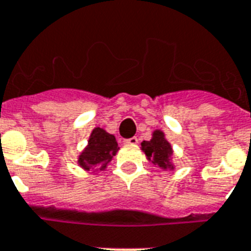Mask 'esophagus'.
<instances>
[{
	"instance_id": "1",
	"label": "esophagus",
	"mask_w": 251,
	"mask_h": 251,
	"mask_svg": "<svg viewBox=\"0 0 251 251\" xmlns=\"http://www.w3.org/2000/svg\"><path fill=\"white\" fill-rule=\"evenodd\" d=\"M124 143H125V144H130V146H135V144L138 143V138H135V136H132V138H130V139L124 140Z\"/></svg>"
}]
</instances>
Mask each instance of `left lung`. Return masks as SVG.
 Returning <instances> with one entry per match:
<instances>
[{"label": "left lung", "mask_w": 251, "mask_h": 251, "mask_svg": "<svg viewBox=\"0 0 251 251\" xmlns=\"http://www.w3.org/2000/svg\"><path fill=\"white\" fill-rule=\"evenodd\" d=\"M140 150L146 154L147 160L151 164L160 168L161 170H174V164H173V150L172 144L165 136V132L162 130H154L152 132L151 140H143L140 143Z\"/></svg>", "instance_id": "obj_1"}]
</instances>
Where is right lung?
<instances>
[{"mask_svg": "<svg viewBox=\"0 0 251 251\" xmlns=\"http://www.w3.org/2000/svg\"><path fill=\"white\" fill-rule=\"evenodd\" d=\"M119 150L120 147L113 134H109L103 127H94L86 147L79 152L77 164L85 172L97 174L98 172L107 169V165L115 157Z\"/></svg>", "mask_w": 251, "mask_h": 251, "instance_id": "obj_1", "label": "right lung"}]
</instances>
